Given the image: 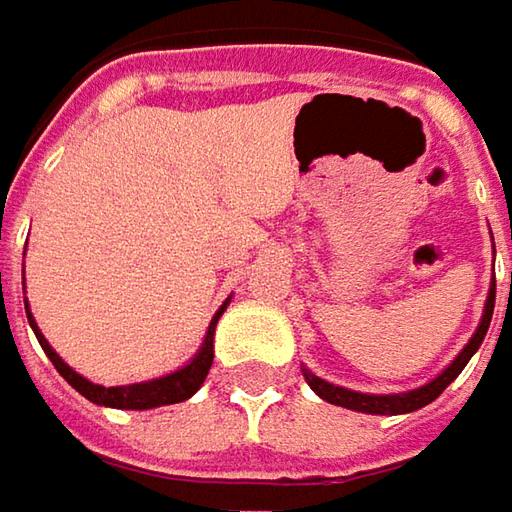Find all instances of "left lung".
Segmentation results:
<instances>
[{
  "label": "left lung",
  "instance_id": "8db88e82",
  "mask_svg": "<svg viewBox=\"0 0 512 512\" xmlns=\"http://www.w3.org/2000/svg\"><path fill=\"white\" fill-rule=\"evenodd\" d=\"M493 305H496V282L490 285V296H487V305H484V316L473 339L464 344V350L453 359V362L444 367L442 373L433 379V382L422 384L416 390H407V393H390V396H373V393H356V390H347V387H339V384H330L319 376H313L310 370H302L305 373V382L330 404H339V407H347V410H359V413H373V416H399V413H413L424 404H430L433 399L442 396V390L447 384L453 382L459 373L464 370V364L470 362V356L482 347L484 336H487V327H490V319H493Z\"/></svg>",
  "mask_w": 512,
  "mask_h": 512
}]
</instances>
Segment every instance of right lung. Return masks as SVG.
<instances>
[{"label":"right lung","mask_w":512,"mask_h":512,"mask_svg":"<svg viewBox=\"0 0 512 512\" xmlns=\"http://www.w3.org/2000/svg\"><path fill=\"white\" fill-rule=\"evenodd\" d=\"M227 302L219 310H216V316H213V322L207 327V336L202 347H199V353L190 359V364L185 367H179L176 373H168V376H162V379H150V382H139V384H122V387H102V384H93L88 382L85 376H79L73 367L62 362V356L53 350L48 344V339L39 333V327L33 322V316H30V307L25 305L28 310V322L33 327V333H36V339L42 344V350L48 353V359L53 362V367L59 370V376L70 384V387H76L88 402L93 404H105V407H116V410H150V407H162V404H176V402H185L190 399L202 382H205L207 370H210V364H213V330H216V322H219V316L225 313Z\"/></svg>","instance_id":"right-lung-1"}]
</instances>
